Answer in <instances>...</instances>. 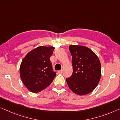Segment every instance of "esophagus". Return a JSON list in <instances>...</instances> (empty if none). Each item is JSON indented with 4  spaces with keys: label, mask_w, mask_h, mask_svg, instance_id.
I'll return each mask as SVG.
<instances>
[{
    "label": "esophagus",
    "mask_w": 120,
    "mask_h": 120,
    "mask_svg": "<svg viewBox=\"0 0 120 120\" xmlns=\"http://www.w3.org/2000/svg\"><path fill=\"white\" fill-rule=\"evenodd\" d=\"M62 72H63V70H60V71H58V73H60V74H62Z\"/></svg>",
    "instance_id": "1"
}]
</instances>
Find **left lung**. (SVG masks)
I'll use <instances>...</instances> for the list:
<instances>
[{
  "instance_id": "8db88e82",
  "label": "left lung",
  "mask_w": 120,
  "mask_h": 120,
  "mask_svg": "<svg viewBox=\"0 0 120 120\" xmlns=\"http://www.w3.org/2000/svg\"><path fill=\"white\" fill-rule=\"evenodd\" d=\"M73 73L66 79L70 89L75 94H90L97 86L101 76V62L90 48L83 45H70Z\"/></svg>"
}]
</instances>
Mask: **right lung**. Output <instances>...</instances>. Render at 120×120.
Returning <instances> with one entry per match:
<instances>
[{
	"label": "right lung",
	"mask_w": 120,
	"mask_h": 120,
	"mask_svg": "<svg viewBox=\"0 0 120 120\" xmlns=\"http://www.w3.org/2000/svg\"><path fill=\"white\" fill-rule=\"evenodd\" d=\"M54 49L53 46L38 47L29 52L22 61L20 76L31 92L37 93L45 89L56 76L49 59Z\"/></svg>",
	"instance_id": "right-lung-1"
}]
</instances>
